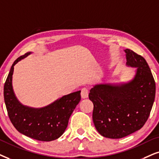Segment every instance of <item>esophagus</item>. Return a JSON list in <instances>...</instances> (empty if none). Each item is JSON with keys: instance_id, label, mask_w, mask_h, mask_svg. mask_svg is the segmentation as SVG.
I'll use <instances>...</instances> for the list:
<instances>
[{"instance_id": "obj_1", "label": "esophagus", "mask_w": 159, "mask_h": 159, "mask_svg": "<svg viewBox=\"0 0 159 159\" xmlns=\"http://www.w3.org/2000/svg\"><path fill=\"white\" fill-rule=\"evenodd\" d=\"M81 94L82 98H87L89 97V90H88L87 88L86 87L83 88V89H81Z\"/></svg>"}]
</instances>
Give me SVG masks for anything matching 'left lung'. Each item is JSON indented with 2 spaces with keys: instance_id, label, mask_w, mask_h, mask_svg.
Listing matches in <instances>:
<instances>
[{
  "instance_id": "1",
  "label": "left lung",
  "mask_w": 159,
  "mask_h": 159,
  "mask_svg": "<svg viewBox=\"0 0 159 159\" xmlns=\"http://www.w3.org/2000/svg\"><path fill=\"white\" fill-rule=\"evenodd\" d=\"M125 52L127 66L137 68L133 79L127 83L97 84L89 94L94 105V126L106 138L120 139L141 129L156 95V83L146 60L130 49Z\"/></svg>"
}]
</instances>
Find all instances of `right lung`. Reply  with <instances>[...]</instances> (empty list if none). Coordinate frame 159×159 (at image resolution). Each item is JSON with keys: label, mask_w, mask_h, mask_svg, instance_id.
<instances>
[{"label": "right lung", "mask_w": 159, "mask_h": 159, "mask_svg": "<svg viewBox=\"0 0 159 159\" xmlns=\"http://www.w3.org/2000/svg\"><path fill=\"white\" fill-rule=\"evenodd\" d=\"M31 53H26L14 61L5 82L3 96L8 115L20 133L39 141H53L65 131L70 116L81 100V91L63 96L43 108H31L21 104L12 87L14 66Z\"/></svg>", "instance_id": "obj_1"}]
</instances>
